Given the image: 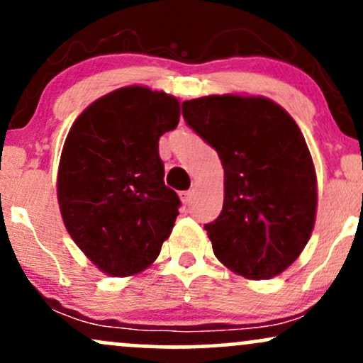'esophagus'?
<instances>
[{
    "label": "esophagus",
    "instance_id": "34e87169",
    "mask_svg": "<svg viewBox=\"0 0 363 363\" xmlns=\"http://www.w3.org/2000/svg\"><path fill=\"white\" fill-rule=\"evenodd\" d=\"M179 196H181V199H182V203H184V205H189L191 199H193V191H182V193Z\"/></svg>",
    "mask_w": 363,
    "mask_h": 363
}]
</instances>
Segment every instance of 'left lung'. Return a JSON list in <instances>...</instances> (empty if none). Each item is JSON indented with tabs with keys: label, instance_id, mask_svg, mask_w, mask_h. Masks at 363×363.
I'll use <instances>...</instances> for the list:
<instances>
[{
	"label": "left lung",
	"instance_id": "1",
	"mask_svg": "<svg viewBox=\"0 0 363 363\" xmlns=\"http://www.w3.org/2000/svg\"><path fill=\"white\" fill-rule=\"evenodd\" d=\"M182 116L223 165V208L206 223L213 252L249 280L277 277L309 242L318 179L301 128L266 97L225 94L182 102Z\"/></svg>",
	"mask_w": 363,
	"mask_h": 363
}]
</instances>
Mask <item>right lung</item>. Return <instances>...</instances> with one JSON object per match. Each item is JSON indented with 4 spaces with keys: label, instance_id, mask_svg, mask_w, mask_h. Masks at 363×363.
I'll return each mask as SVG.
<instances>
[{
    "label": "right lung",
    "instance_id": "1",
    "mask_svg": "<svg viewBox=\"0 0 363 363\" xmlns=\"http://www.w3.org/2000/svg\"><path fill=\"white\" fill-rule=\"evenodd\" d=\"M179 116L172 95L123 86L91 102L66 136L57 170L62 222L109 277L147 269L172 232L181 199L164 182L158 140Z\"/></svg>",
    "mask_w": 363,
    "mask_h": 363
}]
</instances>
